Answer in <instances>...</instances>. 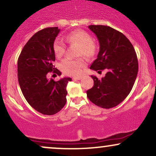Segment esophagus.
Wrapping results in <instances>:
<instances>
[{
    "label": "esophagus",
    "mask_w": 156,
    "mask_h": 156,
    "mask_svg": "<svg viewBox=\"0 0 156 156\" xmlns=\"http://www.w3.org/2000/svg\"><path fill=\"white\" fill-rule=\"evenodd\" d=\"M73 80H81V79H82V77H81V76H78V77H73Z\"/></svg>",
    "instance_id": "esophagus-1"
}]
</instances>
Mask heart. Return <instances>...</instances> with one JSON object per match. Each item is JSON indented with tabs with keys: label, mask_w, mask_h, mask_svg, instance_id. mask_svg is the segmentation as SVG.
I'll list each match as a JSON object with an SVG mask.
<instances>
[{
	"label": "heart",
	"mask_w": 156,
	"mask_h": 156,
	"mask_svg": "<svg viewBox=\"0 0 156 156\" xmlns=\"http://www.w3.org/2000/svg\"><path fill=\"white\" fill-rule=\"evenodd\" d=\"M65 41L69 44H76L80 46L79 54H83L86 57H92L97 50L96 45L93 42V37L87 32L83 30H77L71 32L65 37ZM53 48L55 55L57 57H62L65 52V46L64 41L57 37L55 39L53 44ZM86 66V62L83 59H73L66 58L60 64V68L62 72L69 76H77L81 73L82 70Z\"/></svg>",
	"instance_id": "heart-1"
}]
</instances>
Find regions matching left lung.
Instances as JSON below:
<instances>
[{"mask_svg": "<svg viewBox=\"0 0 156 156\" xmlns=\"http://www.w3.org/2000/svg\"><path fill=\"white\" fill-rule=\"evenodd\" d=\"M99 42L97 58L90 69L108 73L102 79L91 76L94 86L86 91L91 102L102 108H112L126 99L138 73V60L134 46L121 32L105 25H89Z\"/></svg>", "mask_w": 156, "mask_h": 156, "instance_id": "left-lung-1", "label": "left lung"}]
</instances>
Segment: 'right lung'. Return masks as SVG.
Returning a JSON list of instances; mask_svg holds the SVG:
<instances>
[{
    "instance_id": "1",
    "label": "right lung",
    "mask_w": 156,
    "mask_h": 156,
    "mask_svg": "<svg viewBox=\"0 0 156 156\" xmlns=\"http://www.w3.org/2000/svg\"><path fill=\"white\" fill-rule=\"evenodd\" d=\"M60 30L47 27L37 32L24 45L17 62L18 81L30 105L44 115L57 113L67 102V85L70 78L58 81L47 78V73L61 72L53 65V44Z\"/></svg>"
}]
</instances>
